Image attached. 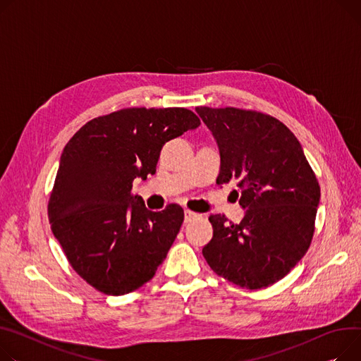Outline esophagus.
I'll return each mask as SVG.
<instances>
[{
	"label": "esophagus",
	"mask_w": 361,
	"mask_h": 361,
	"mask_svg": "<svg viewBox=\"0 0 361 361\" xmlns=\"http://www.w3.org/2000/svg\"><path fill=\"white\" fill-rule=\"evenodd\" d=\"M197 218H200V214L199 213H196V212H191V210H184V222H191V221H195V219H197Z\"/></svg>",
	"instance_id": "esophagus-1"
}]
</instances>
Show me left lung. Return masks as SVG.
Returning <instances> with one entry per match:
<instances>
[{"label":"left lung","instance_id":"left-lung-1","mask_svg":"<svg viewBox=\"0 0 361 361\" xmlns=\"http://www.w3.org/2000/svg\"><path fill=\"white\" fill-rule=\"evenodd\" d=\"M196 111L219 148L216 183L236 180L245 209L239 224L210 216L213 238L203 257L216 274L245 289H262L306 254L321 199L318 180L300 142L280 120L233 107Z\"/></svg>","mask_w":361,"mask_h":361}]
</instances>
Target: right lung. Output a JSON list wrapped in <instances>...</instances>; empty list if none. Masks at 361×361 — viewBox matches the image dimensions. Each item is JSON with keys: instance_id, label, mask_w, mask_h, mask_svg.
<instances>
[{"instance_id": "obj_1", "label": "right lung", "mask_w": 361, "mask_h": 361, "mask_svg": "<svg viewBox=\"0 0 361 361\" xmlns=\"http://www.w3.org/2000/svg\"><path fill=\"white\" fill-rule=\"evenodd\" d=\"M199 126L187 109L135 107L90 120L66 143L47 214L72 269L102 293L139 289L170 251L184 210L147 209L132 183L155 174L168 140Z\"/></svg>"}]
</instances>
